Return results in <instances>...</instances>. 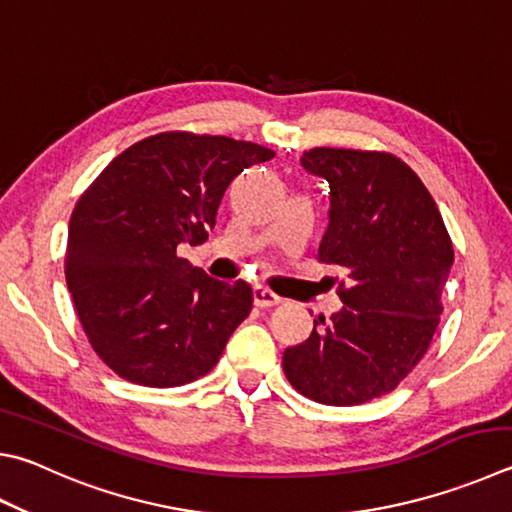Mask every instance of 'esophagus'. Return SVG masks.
Instances as JSON below:
<instances>
[{
    "mask_svg": "<svg viewBox=\"0 0 512 512\" xmlns=\"http://www.w3.org/2000/svg\"><path fill=\"white\" fill-rule=\"evenodd\" d=\"M253 300H255L259 309H271V306H277V304L284 302L280 295H275L271 288H264V286L253 288Z\"/></svg>",
    "mask_w": 512,
    "mask_h": 512,
    "instance_id": "1",
    "label": "esophagus"
}]
</instances>
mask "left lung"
Wrapping results in <instances>:
<instances>
[{
  "label": "left lung",
  "mask_w": 512,
  "mask_h": 512,
  "mask_svg": "<svg viewBox=\"0 0 512 512\" xmlns=\"http://www.w3.org/2000/svg\"><path fill=\"white\" fill-rule=\"evenodd\" d=\"M329 183L322 264L342 266V309L284 351L297 392L324 405L389 394L430 347L454 248L432 194L394 154L315 147L300 159Z\"/></svg>",
  "instance_id": "obj_1"
}]
</instances>
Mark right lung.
<instances>
[{
  "label": "right lung",
  "instance_id": "add662e5",
  "mask_svg": "<svg viewBox=\"0 0 512 512\" xmlns=\"http://www.w3.org/2000/svg\"><path fill=\"white\" fill-rule=\"evenodd\" d=\"M273 156L228 136L163 132L127 147L82 194L64 275L91 347L120 378L179 387L217 365L253 288L212 280L179 246L203 244L230 181Z\"/></svg>",
  "mask_w": 512,
  "mask_h": 512
}]
</instances>
